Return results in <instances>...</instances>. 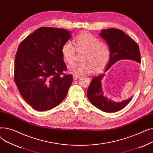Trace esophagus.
Here are the masks:
<instances>
[{"mask_svg": "<svg viewBox=\"0 0 153 153\" xmlns=\"http://www.w3.org/2000/svg\"><path fill=\"white\" fill-rule=\"evenodd\" d=\"M80 76H77V75H73L72 76V77H73V80H76Z\"/></svg>", "mask_w": 153, "mask_h": 153, "instance_id": "obj_1", "label": "esophagus"}]
</instances>
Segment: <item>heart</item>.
Returning <instances> with one entry per match:
<instances>
[{
  "label": "heart",
  "mask_w": 153,
  "mask_h": 153,
  "mask_svg": "<svg viewBox=\"0 0 153 153\" xmlns=\"http://www.w3.org/2000/svg\"><path fill=\"white\" fill-rule=\"evenodd\" d=\"M76 48L70 42L64 43L61 47L62 57L66 62H73L76 55L82 53L81 62L74 63L68 66L71 73L75 75L89 74L94 71L99 72L105 68L109 62L111 55L108 45L100 42L95 35L83 33L74 39ZM76 51H75V50Z\"/></svg>",
  "instance_id": "obj_1"
}]
</instances>
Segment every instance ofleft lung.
<instances>
[{
    "label": "left lung",
    "instance_id": "left-lung-1",
    "mask_svg": "<svg viewBox=\"0 0 153 153\" xmlns=\"http://www.w3.org/2000/svg\"><path fill=\"white\" fill-rule=\"evenodd\" d=\"M100 36L105 40L111 51L110 59L105 72L121 59H131L141 62L140 48L137 43L122 30L115 28L102 30ZM103 77L104 74H101L92 79L87 92L88 99L93 105L105 112H115L123 109L130 103L132 97L122 102L108 100L106 96H103L102 89L101 81Z\"/></svg>",
    "mask_w": 153,
    "mask_h": 153
}]
</instances>
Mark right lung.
<instances>
[{"label": "right lung", "instance_id": "right-lung-1", "mask_svg": "<svg viewBox=\"0 0 153 153\" xmlns=\"http://www.w3.org/2000/svg\"><path fill=\"white\" fill-rule=\"evenodd\" d=\"M63 28L41 27L20 43L15 58L14 81L23 99L36 110L54 108L72 82L61 54L71 38Z\"/></svg>", "mask_w": 153, "mask_h": 153}]
</instances>
